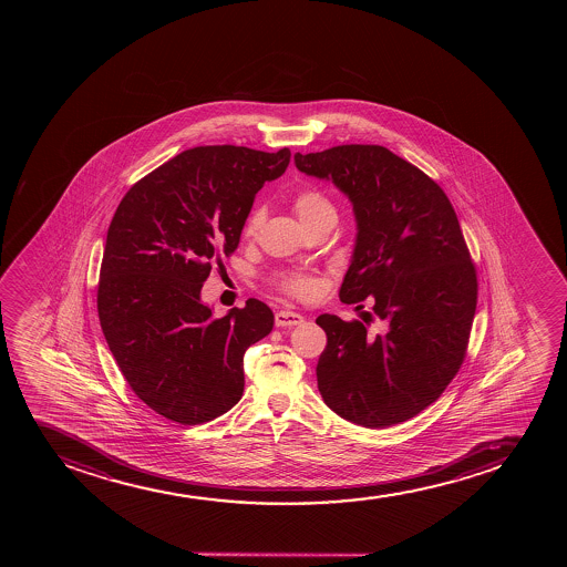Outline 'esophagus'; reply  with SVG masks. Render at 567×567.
<instances>
[{"instance_id": "esophagus-1", "label": "esophagus", "mask_w": 567, "mask_h": 567, "mask_svg": "<svg viewBox=\"0 0 567 567\" xmlns=\"http://www.w3.org/2000/svg\"><path fill=\"white\" fill-rule=\"evenodd\" d=\"M305 323V318L297 312H289V310H281L276 313V327H295Z\"/></svg>"}]
</instances>
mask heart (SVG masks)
Segmentation results:
<instances>
[{"instance_id":"obj_1","label":"heart","mask_w":567,"mask_h":567,"mask_svg":"<svg viewBox=\"0 0 567 567\" xmlns=\"http://www.w3.org/2000/svg\"><path fill=\"white\" fill-rule=\"evenodd\" d=\"M293 208L305 227H310L316 223L329 221V219H337V212H334V206L329 200V196L318 189H305L297 193L293 198ZM260 223H262V209H254L248 217V221H246V227H244V235L254 236L259 230ZM286 289L293 295H299V297H312L318 286H316L312 278L293 276V278L286 281Z\"/></svg>"}]
</instances>
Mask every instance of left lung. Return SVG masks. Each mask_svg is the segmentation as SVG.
Listing matches in <instances>:
<instances>
[{
    "label": "left lung",
    "instance_id": "obj_1",
    "mask_svg": "<svg viewBox=\"0 0 567 567\" xmlns=\"http://www.w3.org/2000/svg\"><path fill=\"white\" fill-rule=\"evenodd\" d=\"M295 166L352 203L358 235L339 297H371L364 316L381 321L371 333L361 321L316 319L327 332L319 393L363 427L406 422L456 377L475 318L476 270L456 212L431 177L382 145L295 153Z\"/></svg>",
    "mask_w": 567,
    "mask_h": 567
}]
</instances>
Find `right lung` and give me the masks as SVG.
<instances>
[{
    "instance_id": "1",
    "label": "right lung",
    "mask_w": 567,
    "mask_h": 567,
    "mask_svg": "<svg viewBox=\"0 0 567 567\" xmlns=\"http://www.w3.org/2000/svg\"><path fill=\"white\" fill-rule=\"evenodd\" d=\"M291 151L208 145L183 151L132 187L111 219L100 268V326L137 398L183 425L230 411L244 353L272 331L257 299L227 316L200 299L221 254L240 244L255 195Z\"/></svg>"
}]
</instances>
